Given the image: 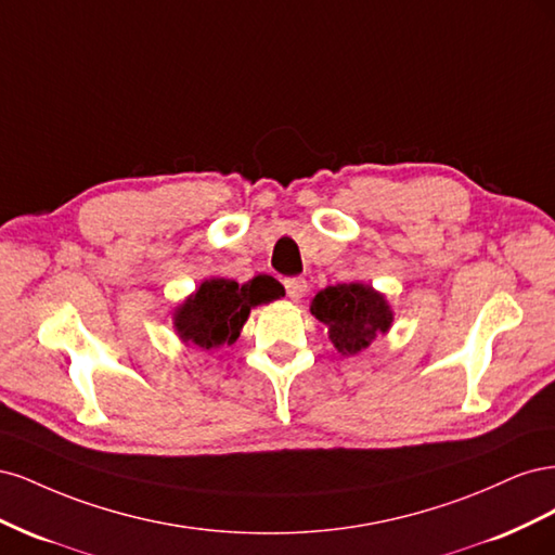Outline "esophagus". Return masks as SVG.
<instances>
[{"label":"esophagus","mask_w":555,"mask_h":555,"mask_svg":"<svg viewBox=\"0 0 555 555\" xmlns=\"http://www.w3.org/2000/svg\"><path fill=\"white\" fill-rule=\"evenodd\" d=\"M284 289H287V296L292 300H300L308 292V282L304 278H287L284 280Z\"/></svg>","instance_id":"esophagus-1"}]
</instances>
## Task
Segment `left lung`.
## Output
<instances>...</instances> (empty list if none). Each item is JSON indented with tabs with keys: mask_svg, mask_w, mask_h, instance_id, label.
<instances>
[{
	"mask_svg": "<svg viewBox=\"0 0 555 555\" xmlns=\"http://www.w3.org/2000/svg\"><path fill=\"white\" fill-rule=\"evenodd\" d=\"M310 312L328 326V338L340 354H359L379 333L391 328L393 312L371 284L349 282L326 287L312 298Z\"/></svg>",
	"mask_w": 555,
	"mask_h": 555,
	"instance_id": "1",
	"label": "left lung"
}]
</instances>
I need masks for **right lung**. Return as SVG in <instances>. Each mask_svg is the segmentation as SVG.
Wrapping results in <instances>:
<instances>
[{
  "instance_id": "add662e5",
  "label": "right lung",
  "mask_w": 555,
  "mask_h": 555,
  "mask_svg": "<svg viewBox=\"0 0 555 555\" xmlns=\"http://www.w3.org/2000/svg\"><path fill=\"white\" fill-rule=\"evenodd\" d=\"M282 296L280 282L257 275L245 284L224 278L201 282V287L178 306L173 326L182 343L201 349H217L238 340L249 310Z\"/></svg>"
}]
</instances>
